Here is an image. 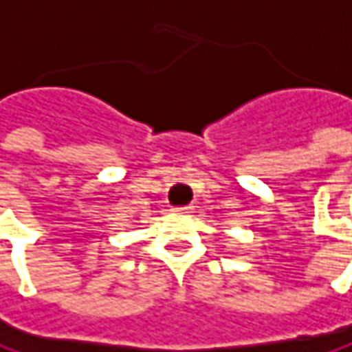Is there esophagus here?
<instances>
[{
    "instance_id": "34e87169",
    "label": "esophagus",
    "mask_w": 352,
    "mask_h": 352,
    "mask_svg": "<svg viewBox=\"0 0 352 352\" xmlns=\"http://www.w3.org/2000/svg\"><path fill=\"white\" fill-rule=\"evenodd\" d=\"M173 211H177V213H191V211H193V206H179V208H175Z\"/></svg>"
}]
</instances>
